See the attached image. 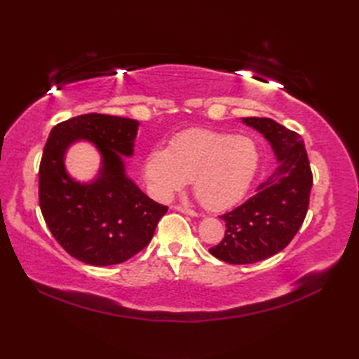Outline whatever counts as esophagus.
I'll return each instance as SVG.
<instances>
[{"instance_id": "esophagus-1", "label": "esophagus", "mask_w": 359, "mask_h": 359, "mask_svg": "<svg viewBox=\"0 0 359 359\" xmlns=\"http://www.w3.org/2000/svg\"><path fill=\"white\" fill-rule=\"evenodd\" d=\"M173 210H177V211L184 212V214H189V215H191V217L198 215L196 211H193L191 208H187V206H182V205H175V206H173Z\"/></svg>"}]
</instances>
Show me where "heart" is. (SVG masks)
Masks as SVG:
<instances>
[{
    "mask_svg": "<svg viewBox=\"0 0 359 359\" xmlns=\"http://www.w3.org/2000/svg\"><path fill=\"white\" fill-rule=\"evenodd\" d=\"M259 168V151L250 137L212 130H189L169 149H151L144 161L148 186L161 201L186 187L208 210L231 208L247 193Z\"/></svg>",
    "mask_w": 359,
    "mask_h": 359,
    "instance_id": "1",
    "label": "heart"
}]
</instances>
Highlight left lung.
<instances>
[{"instance_id":"8db88e82","label":"left lung","mask_w":359,"mask_h":359,"mask_svg":"<svg viewBox=\"0 0 359 359\" xmlns=\"http://www.w3.org/2000/svg\"><path fill=\"white\" fill-rule=\"evenodd\" d=\"M273 147L278 168L256 193L220 215L224 238L210 253L232 265L255 264L281 252L306 219L313 173L301 136L271 118H243Z\"/></svg>"}]
</instances>
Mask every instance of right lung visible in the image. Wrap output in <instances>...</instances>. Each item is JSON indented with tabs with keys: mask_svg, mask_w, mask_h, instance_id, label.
I'll list each match as a JSON object with an SVG mask.
<instances>
[{
	"mask_svg": "<svg viewBox=\"0 0 359 359\" xmlns=\"http://www.w3.org/2000/svg\"><path fill=\"white\" fill-rule=\"evenodd\" d=\"M136 119L85 114L50 130L39 169V202L49 231L74 259L94 266L123 264L144 250L168 206L149 199L127 178ZM78 138L100 148L102 168L90 184L72 180L63 156Z\"/></svg>",
	"mask_w": 359,
	"mask_h": 359,
	"instance_id": "1",
	"label": "right lung"
}]
</instances>
